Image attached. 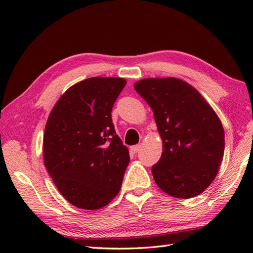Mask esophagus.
I'll use <instances>...</instances> for the list:
<instances>
[{"label": "esophagus", "mask_w": 253, "mask_h": 253, "mask_svg": "<svg viewBox=\"0 0 253 253\" xmlns=\"http://www.w3.org/2000/svg\"><path fill=\"white\" fill-rule=\"evenodd\" d=\"M140 148H141L140 144H136V145H133V147H131V151L133 153H137V152L140 150Z\"/></svg>", "instance_id": "esophagus-1"}]
</instances>
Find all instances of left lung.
<instances>
[{"label":"left lung","mask_w":253,"mask_h":253,"mask_svg":"<svg viewBox=\"0 0 253 253\" xmlns=\"http://www.w3.org/2000/svg\"><path fill=\"white\" fill-rule=\"evenodd\" d=\"M135 90L154 113L163 138L162 157L152 167L157 186L174 197H194L215 178L224 156L225 133L204 97L177 78H151Z\"/></svg>","instance_id":"obj_1"}]
</instances>
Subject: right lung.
I'll return each instance as SVG.
<instances>
[{"label":"right lung","instance_id":"obj_1","mask_svg":"<svg viewBox=\"0 0 253 253\" xmlns=\"http://www.w3.org/2000/svg\"><path fill=\"white\" fill-rule=\"evenodd\" d=\"M126 84L122 78L83 80L65 91L48 117L44 164L61 194L78 208L100 209L120 191L129 155L111 113Z\"/></svg>","mask_w":253,"mask_h":253}]
</instances>
